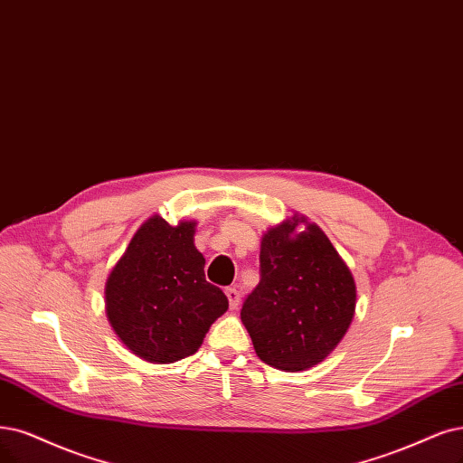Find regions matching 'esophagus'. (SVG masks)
Returning a JSON list of instances; mask_svg holds the SVG:
<instances>
[{
	"instance_id": "esophagus-1",
	"label": "esophagus",
	"mask_w": 463,
	"mask_h": 463,
	"mask_svg": "<svg viewBox=\"0 0 463 463\" xmlns=\"http://www.w3.org/2000/svg\"><path fill=\"white\" fill-rule=\"evenodd\" d=\"M225 294H227V299H229V307H231V309H236L238 303H241V292H238L236 288H227V289H225Z\"/></svg>"
}]
</instances>
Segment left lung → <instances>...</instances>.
I'll list each match as a JSON object with an SVG mask.
<instances>
[{"label": "left lung", "instance_id": "left-lung-1", "mask_svg": "<svg viewBox=\"0 0 463 463\" xmlns=\"http://www.w3.org/2000/svg\"><path fill=\"white\" fill-rule=\"evenodd\" d=\"M298 224L306 225L299 235ZM260 272L241 311L255 353L286 372L322 363L345 335L356 303L351 270L328 236L294 215L263 236Z\"/></svg>", "mask_w": 463, "mask_h": 463}]
</instances>
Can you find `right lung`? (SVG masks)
<instances>
[{
    "instance_id": "obj_1",
    "label": "right lung",
    "mask_w": 463,
    "mask_h": 463,
    "mask_svg": "<svg viewBox=\"0 0 463 463\" xmlns=\"http://www.w3.org/2000/svg\"><path fill=\"white\" fill-rule=\"evenodd\" d=\"M193 221L171 227L154 215L135 232L107 280V315L124 344L148 363L169 364L198 351L229 309L203 275Z\"/></svg>"
}]
</instances>
